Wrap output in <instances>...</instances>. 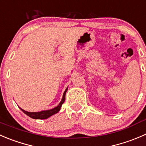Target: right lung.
I'll return each instance as SVG.
<instances>
[{
	"mask_svg": "<svg viewBox=\"0 0 146 146\" xmlns=\"http://www.w3.org/2000/svg\"><path fill=\"white\" fill-rule=\"evenodd\" d=\"M67 89H66V90L64 91V94H63V96H62V99L61 102L59 104V105L56 107H54V109H50V110H46V111H39V112H28V111H26L23 110L21 108L20 109L25 113L26 115H27L28 116H30V118L32 119H46L47 118L50 117L52 115L55 114V113H58L60 111V109H61V106L62 105V104L64 103V101H65V94H66V92H67Z\"/></svg>",
	"mask_w": 146,
	"mask_h": 146,
	"instance_id": "obj_1",
	"label": "right lung"
}]
</instances>
